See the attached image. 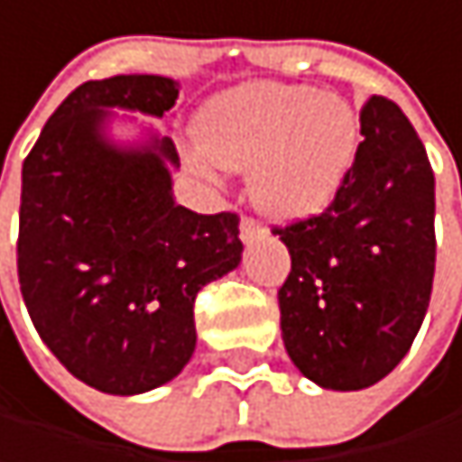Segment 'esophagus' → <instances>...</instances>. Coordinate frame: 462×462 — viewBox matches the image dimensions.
I'll return each instance as SVG.
<instances>
[{
    "label": "esophagus",
    "mask_w": 462,
    "mask_h": 462,
    "mask_svg": "<svg viewBox=\"0 0 462 462\" xmlns=\"http://www.w3.org/2000/svg\"><path fill=\"white\" fill-rule=\"evenodd\" d=\"M261 234H263V228H261V223H258V220H253V217H242V223H239V236H242V242H245V245L255 242Z\"/></svg>",
    "instance_id": "1"
}]
</instances>
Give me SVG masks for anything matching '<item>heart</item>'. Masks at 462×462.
Here are the masks:
<instances>
[{
    "label": "heart",
    "instance_id": "1",
    "mask_svg": "<svg viewBox=\"0 0 462 462\" xmlns=\"http://www.w3.org/2000/svg\"><path fill=\"white\" fill-rule=\"evenodd\" d=\"M196 139L215 166L250 169L258 212L288 223L337 199L357 152V117L334 94L253 83L209 102L196 120ZM196 166L204 171V163Z\"/></svg>",
    "mask_w": 462,
    "mask_h": 462
}]
</instances>
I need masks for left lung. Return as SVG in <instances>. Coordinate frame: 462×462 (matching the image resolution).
<instances>
[{
	"instance_id": "obj_1",
	"label": "left lung",
	"mask_w": 462,
	"mask_h": 462,
	"mask_svg": "<svg viewBox=\"0 0 462 462\" xmlns=\"http://www.w3.org/2000/svg\"><path fill=\"white\" fill-rule=\"evenodd\" d=\"M360 134L326 212L272 231L291 253L277 291L282 342L328 390H363L403 360L436 272V182L414 125L395 102L371 97Z\"/></svg>"
}]
</instances>
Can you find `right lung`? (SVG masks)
Listing matches in <instances>:
<instances>
[{
	"mask_svg": "<svg viewBox=\"0 0 462 462\" xmlns=\"http://www.w3.org/2000/svg\"><path fill=\"white\" fill-rule=\"evenodd\" d=\"M177 83L116 75L78 86L23 161L18 282L48 349L80 382L136 395L174 379L196 349L199 291L242 261L239 215L174 204L169 136L117 147L110 107L163 117Z\"/></svg>",
	"mask_w": 462,
	"mask_h": 462,
	"instance_id": "obj_1",
	"label": "right lung"
}]
</instances>
